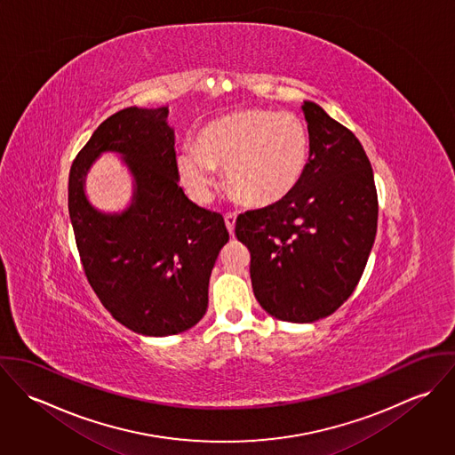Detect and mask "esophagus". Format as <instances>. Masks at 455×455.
Returning a JSON list of instances; mask_svg holds the SVG:
<instances>
[{
  "mask_svg": "<svg viewBox=\"0 0 455 455\" xmlns=\"http://www.w3.org/2000/svg\"><path fill=\"white\" fill-rule=\"evenodd\" d=\"M224 220H226L228 231L233 235V233H235V224H236V213H226V215H224Z\"/></svg>",
  "mask_w": 455,
  "mask_h": 455,
  "instance_id": "1",
  "label": "esophagus"
}]
</instances>
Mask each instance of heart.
Returning <instances> with one entry per match:
<instances>
[{"label": "heart", "instance_id": "heart-1", "mask_svg": "<svg viewBox=\"0 0 455 455\" xmlns=\"http://www.w3.org/2000/svg\"><path fill=\"white\" fill-rule=\"evenodd\" d=\"M310 157V134L301 117L269 108H247L215 119L197 132V145L180 148L177 168L196 201H208L215 168L243 203L269 206L301 182Z\"/></svg>", "mask_w": 455, "mask_h": 455}]
</instances>
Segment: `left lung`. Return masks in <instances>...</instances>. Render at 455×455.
<instances>
[{"mask_svg":"<svg viewBox=\"0 0 455 455\" xmlns=\"http://www.w3.org/2000/svg\"><path fill=\"white\" fill-rule=\"evenodd\" d=\"M310 157L285 199L236 219L251 251L260 307L278 321L315 323L354 292L370 258L379 197L370 159L355 134L312 101L303 105Z\"/></svg>","mask_w":455,"mask_h":455,"instance_id":"obj_1","label":"left lung"}]
</instances>
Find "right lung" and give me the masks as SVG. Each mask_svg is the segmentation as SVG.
Masks as SVG:
<instances>
[{"label": "right lung", "instance_id": "1", "mask_svg": "<svg viewBox=\"0 0 455 455\" xmlns=\"http://www.w3.org/2000/svg\"><path fill=\"white\" fill-rule=\"evenodd\" d=\"M168 107H130L98 126L76 154L68 210L85 276L112 317L145 336H168L197 324L208 282L229 233L179 186L175 132ZM101 151L123 153L135 179L131 206L103 214L84 197V175Z\"/></svg>", "mask_w": 455, "mask_h": 455}]
</instances>
